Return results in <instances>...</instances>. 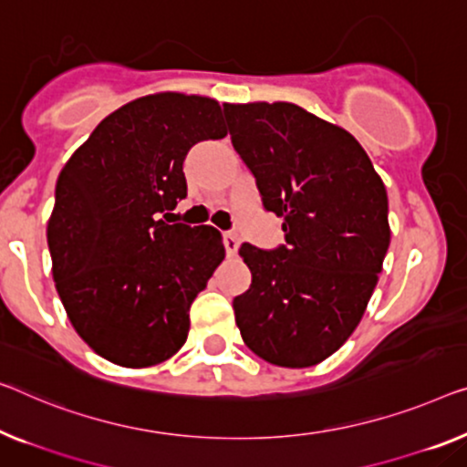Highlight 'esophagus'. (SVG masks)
Masks as SVG:
<instances>
[{"instance_id":"obj_1","label":"esophagus","mask_w":467,"mask_h":467,"mask_svg":"<svg viewBox=\"0 0 467 467\" xmlns=\"http://www.w3.org/2000/svg\"><path fill=\"white\" fill-rule=\"evenodd\" d=\"M222 236H224L226 254H228V255H234L236 249H239V236H236L234 233H224Z\"/></svg>"}]
</instances>
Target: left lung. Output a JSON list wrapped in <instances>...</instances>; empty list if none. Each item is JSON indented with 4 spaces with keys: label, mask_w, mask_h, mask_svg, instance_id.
Returning a JSON list of instances; mask_svg holds the SVG:
<instances>
[{
    "label": "left lung",
    "mask_w": 467,
    "mask_h": 467,
    "mask_svg": "<svg viewBox=\"0 0 467 467\" xmlns=\"http://www.w3.org/2000/svg\"><path fill=\"white\" fill-rule=\"evenodd\" d=\"M234 150L285 245L239 254L252 285L233 300L243 342L273 365L331 357L357 329L389 245L388 194L357 138L291 102L224 104Z\"/></svg>",
    "instance_id": "obj_1"
}]
</instances>
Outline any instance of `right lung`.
Listing matches in <instances>:
<instances>
[{"mask_svg":"<svg viewBox=\"0 0 467 467\" xmlns=\"http://www.w3.org/2000/svg\"><path fill=\"white\" fill-rule=\"evenodd\" d=\"M226 134L215 100L152 94L102 119L62 167L47 222L54 283L75 331L110 363L150 367L184 346L224 245L213 226L161 213L186 197L192 146Z\"/></svg>","mask_w":467,"mask_h":467,"instance_id":"add662e5","label":"right lung"}]
</instances>
